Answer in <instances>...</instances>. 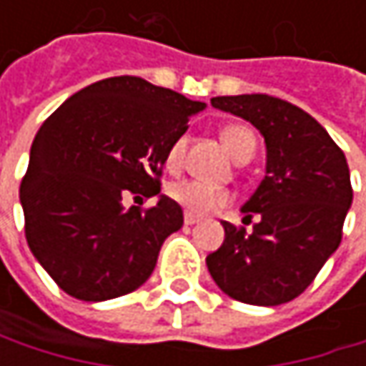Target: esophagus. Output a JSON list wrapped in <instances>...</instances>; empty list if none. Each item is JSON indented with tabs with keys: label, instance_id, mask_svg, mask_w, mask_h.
<instances>
[{
	"label": "esophagus",
	"instance_id": "34e87169",
	"mask_svg": "<svg viewBox=\"0 0 366 366\" xmlns=\"http://www.w3.org/2000/svg\"><path fill=\"white\" fill-rule=\"evenodd\" d=\"M184 222H186V224H197V222H199V216L186 212V214H184Z\"/></svg>",
	"mask_w": 366,
	"mask_h": 366
}]
</instances>
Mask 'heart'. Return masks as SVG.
Segmentation results:
<instances>
[{
    "instance_id": "obj_1",
    "label": "heart",
    "mask_w": 366,
    "mask_h": 366,
    "mask_svg": "<svg viewBox=\"0 0 366 366\" xmlns=\"http://www.w3.org/2000/svg\"><path fill=\"white\" fill-rule=\"evenodd\" d=\"M222 142L227 146V150L231 152V157L242 163V161H250L256 150V137L254 133L246 127L233 124L227 127L222 131ZM184 148H186V137H178L169 150H167V167L176 169L182 163ZM169 197L182 205L188 214L194 216H203L209 212H216L220 207H224L231 201L229 190L220 188V186H212V184L199 182V180H180L169 186Z\"/></svg>"
}]
</instances>
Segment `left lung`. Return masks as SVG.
Instances as JSON below:
<instances>
[{"instance_id":"8db88e82","label":"left lung","mask_w":366,"mask_h":366,"mask_svg":"<svg viewBox=\"0 0 366 366\" xmlns=\"http://www.w3.org/2000/svg\"><path fill=\"white\" fill-rule=\"evenodd\" d=\"M212 106L252 122L267 146L264 178L244 203L252 231L222 222L224 242L205 258L218 288L248 305L297 299L341 244L352 205L345 154L301 108L271 95L214 97Z\"/></svg>"}]
</instances>
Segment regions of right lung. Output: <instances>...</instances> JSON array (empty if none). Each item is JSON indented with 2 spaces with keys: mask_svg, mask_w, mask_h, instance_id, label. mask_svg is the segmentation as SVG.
<instances>
[{
  "mask_svg": "<svg viewBox=\"0 0 366 366\" xmlns=\"http://www.w3.org/2000/svg\"><path fill=\"white\" fill-rule=\"evenodd\" d=\"M201 102L135 76L99 80L39 127L21 182L25 237L46 273L80 301L137 290L163 242L182 229V207L159 194L154 208L124 210L122 194L161 192L169 146Z\"/></svg>",
  "mask_w": 366,
  "mask_h": 366,
  "instance_id": "right-lung-1",
  "label": "right lung"
}]
</instances>
